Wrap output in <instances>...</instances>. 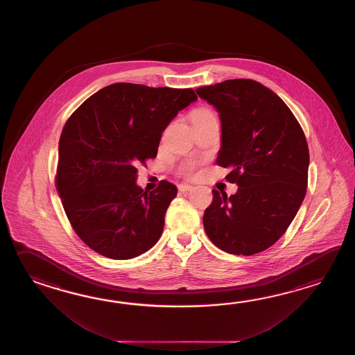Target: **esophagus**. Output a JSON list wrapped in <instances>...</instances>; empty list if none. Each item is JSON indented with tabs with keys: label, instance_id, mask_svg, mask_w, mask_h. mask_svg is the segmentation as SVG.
<instances>
[{
	"label": "esophagus",
	"instance_id": "obj_1",
	"mask_svg": "<svg viewBox=\"0 0 355 355\" xmlns=\"http://www.w3.org/2000/svg\"><path fill=\"white\" fill-rule=\"evenodd\" d=\"M179 191H181V193H187V191H189V190H191V185H189V184H179Z\"/></svg>",
	"mask_w": 355,
	"mask_h": 355
}]
</instances>
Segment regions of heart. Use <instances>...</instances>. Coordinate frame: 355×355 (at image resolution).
<instances>
[{"label":"heart","instance_id":"heart-1","mask_svg":"<svg viewBox=\"0 0 355 355\" xmlns=\"http://www.w3.org/2000/svg\"><path fill=\"white\" fill-rule=\"evenodd\" d=\"M211 110H207V109H200V110H198L196 112V115H194V118H196V116H204V115H211ZM193 168H194V166L193 165H189V166L184 167L182 168V173L184 174H191L193 173Z\"/></svg>","mask_w":355,"mask_h":355}]
</instances>
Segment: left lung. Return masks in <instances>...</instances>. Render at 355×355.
Instances as JSON below:
<instances>
[{
    "instance_id": "left-lung-1",
    "label": "left lung",
    "mask_w": 355,
    "mask_h": 355,
    "mask_svg": "<svg viewBox=\"0 0 355 355\" xmlns=\"http://www.w3.org/2000/svg\"><path fill=\"white\" fill-rule=\"evenodd\" d=\"M222 121L217 165L231 167L234 196L213 190L205 234L218 249L254 255L269 249L292 223L306 196L309 144L287 104L257 81L226 80L196 89Z\"/></svg>"
}]
</instances>
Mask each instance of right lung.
<instances>
[{
  "mask_svg": "<svg viewBox=\"0 0 355 355\" xmlns=\"http://www.w3.org/2000/svg\"><path fill=\"white\" fill-rule=\"evenodd\" d=\"M196 98L193 89L113 83L68 118L55 189L73 231L90 249L127 260L159 241L178 189L161 180L144 191L137 187V165L156 157L162 132Z\"/></svg>",
  "mask_w": 355,
  "mask_h": 355,
  "instance_id": "obj_1",
  "label": "right lung"
}]
</instances>
